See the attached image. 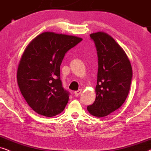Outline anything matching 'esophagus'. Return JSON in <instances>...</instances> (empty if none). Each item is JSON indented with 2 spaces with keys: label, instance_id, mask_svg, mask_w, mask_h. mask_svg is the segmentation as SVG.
<instances>
[{
  "label": "esophagus",
  "instance_id": "esophagus-1",
  "mask_svg": "<svg viewBox=\"0 0 151 151\" xmlns=\"http://www.w3.org/2000/svg\"><path fill=\"white\" fill-rule=\"evenodd\" d=\"M81 92H82L81 90H77V91L74 92V94H75L76 96H79L81 94Z\"/></svg>",
  "mask_w": 151,
  "mask_h": 151
}]
</instances>
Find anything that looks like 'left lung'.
<instances>
[{"label": "left lung", "instance_id": "8db88e82", "mask_svg": "<svg viewBox=\"0 0 151 151\" xmlns=\"http://www.w3.org/2000/svg\"><path fill=\"white\" fill-rule=\"evenodd\" d=\"M98 57L96 99L87 109L96 117L106 116L119 108L129 92L132 77L128 58L112 37L99 32L90 35Z\"/></svg>", "mask_w": 151, "mask_h": 151}]
</instances>
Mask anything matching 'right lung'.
Masks as SVG:
<instances>
[{"label": "right lung", "mask_w": 151, "mask_h": 151, "mask_svg": "<svg viewBox=\"0 0 151 151\" xmlns=\"http://www.w3.org/2000/svg\"><path fill=\"white\" fill-rule=\"evenodd\" d=\"M82 40L47 32L26 47L18 68L17 81L22 95L37 113L54 116L67 105L70 93L62 86L60 66L68 50Z\"/></svg>", "instance_id": "obj_1"}]
</instances>
